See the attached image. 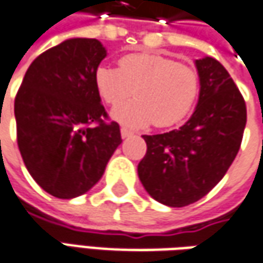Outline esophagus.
Masks as SVG:
<instances>
[{
	"mask_svg": "<svg viewBox=\"0 0 263 263\" xmlns=\"http://www.w3.org/2000/svg\"><path fill=\"white\" fill-rule=\"evenodd\" d=\"M131 131H128L126 128H121V137H122V138H128V137H131Z\"/></svg>",
	"mask_w": 263,
	"mask_h": 263,
	"instance_id": "1",
	"label": "esophagus"
}]
</instances>
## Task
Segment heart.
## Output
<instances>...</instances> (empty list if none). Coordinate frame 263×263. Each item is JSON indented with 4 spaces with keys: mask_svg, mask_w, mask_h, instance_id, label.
<instances>
[{
    "mask_svg": "<svg viewBox=\"0 0 263 263\" xmlns=\"http://www.w3.org/2000/svg\"><path fill=\"white\" fill-rule=\"evenodd\" d=\"M95 86L110 106L132 95L137 97L115 109V121L128 128H145L151 123L166 128L183 121L192 110L199 95V74L194 67L161 55L129 53L119 59V68L99 65Z\"/></svg>",
    "mask_w": 263,
    "mask_h": 263,
    "instance_id": "1",
    "label": "heart"
}]
</instances>
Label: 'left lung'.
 Returning a JSON list of instances; mask_svg holds the SVG:
<instances>
[{"instance_id": "1", "label": "left lung", "mask_w": 263, "mask_h": 263, "mask_svg": "<svg viewBox=\"0 0 263 263\" xmlns=\"http://www.w3.org/2000/svg\"><path fill=\"white\" fill-rule=\"evenodd\" d=\"M199 99L179 129L142 135L147 153L138 164L142 186L160 204L180 208L204 198L239 153L246 103L217 59H196Z\"/></svg>"}]
</instances>
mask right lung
Segmentation results:
<instances>
[{
    "mask_svg": "<svg viewBox=\"0 0 263 263\" xmlns=\"http://www.w3.org/2000/svg\"><path fill=\"white\" fill-rule=\"evenodd\" d=\"M106 57L97 39H68L30 64L14 100L17 144L29 173L43 191L71 199L103 176L122 142L95 86Z\"/></svg>",
    "mask_w": 263,
    "mask_h": 263,
    "instance_id": "add662e5",
    "label": "right lung"
}]
</instances>
